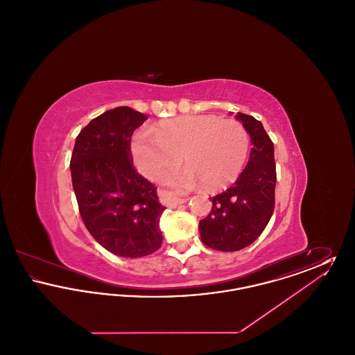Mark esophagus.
Instances as JSON below:
<instances>
[{
    "label": "esophagus",
    "instance_id": "esophagus-1",
    "mask_svg": "<svg viewBox=\"0 0 355 355\" xmlns=\"http://www.w3.org/2000/svg\"><path fill=\"white\" fill-rule=\"evenodd\" d=\"M165 200H166V202L171 205V206H177V205H181V203H185L187 200L186 198H181V197H177V196H174L173 193H170V191H166L165 193Z\"/></svg>",
    "mask_w": 355,
    "mask_h": 355
}]
</instances>
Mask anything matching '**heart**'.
Returning a JSON list of instances; mask_svg holds the SVG:
<instances>
[{
	"mask_svg": "<svg viewBox=\"0 0 355 355\" xmlns=\"http://www.w3.org/2000/svg\"><path fill=\"white\" fill-rule=\"evenodd\" d=\"M250 150V135L236 119L217 116H186L161 122L154 135L141 130L132 138V154L138 170L157 178L174 169L180 158L186 170L165 174L162 180L178 187L198 181L216 190L239 175Z\"/></svg>",
	"mask_w": 355,
	"mask_h": 355,
	"instance_id": "heart-1",
	"label": "heart"
}]
</instances>
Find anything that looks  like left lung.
Masks as SVG:
<instances>
[{
	"label": "left lung",
	"mask_w": 355,
	"mask_h": 355,
	"mask_svg": "<svg viewBox=\"0 0 355 355\" xmlns=\"http://www.w3.org/2000/svg\"><path fill=\"white\" fill-rule=\"evenodd\" d=\"M236 119L252 138L249 162L233 185L210 197L213 207L198 226L203 243L220 252L252 245L268 226L275 205L274 144L261 121L243 113Z\"/></svg>",
	"instance_id": "1"
}]
</instances>
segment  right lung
Returning <instances> with one entry per match:
<instances>
[{
    "label": "right lung",
    "instance_id": "1",
    "mask_svg": "<svg viewBox=\"0 0 355 355\" xmlns=\"http://www.w3.org/2000/svg\"><path fill=\"white\" fill-rule=\"evenodd\" d=\"M148 117L119 106L92 119L76 138L71 182L86 229L110 253L138 258L162 245L157 187L133 165L130 141Z\"/></svg>",
    "mask_w": 355,
    "mask_h": 355
}]
</instances>
